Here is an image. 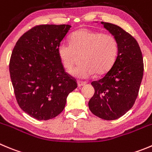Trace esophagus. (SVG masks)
Segmentation results:
<instances>
[{
    "instance_id": "34e87169",
    "label": "esophagus",
    "mask_w": 152,
    "mask_h": 152,
    "mask_svg": "<svg viewBox=\"0 0 152 152\" xmlns=\"http://www.w3.org/2000/svg\"><path fill=\"white\" fill-rule=\"evenodd\" d=\"M86 83H83V82H78V83H77L78 87H79V88H80V87H82V86H85V85H86Z\"/></svg>"
}]
</instances>
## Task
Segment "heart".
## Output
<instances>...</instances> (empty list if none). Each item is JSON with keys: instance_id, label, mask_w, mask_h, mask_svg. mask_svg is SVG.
<instances>
[{"instance_id": "heart-1", "label": "heart", "mask_w": 152, "mask_h": 152, "mask_svg": "<svg viewBox=\"0 0 152 152\" xmlns=\"http://www.w3.org/2000/svg\"><path fill=\"white\" fill-rule=\"evenodd\" d=\"M58 54L65 69L70 70L83 56V64L70 73L80 79H86L94 74L108 73L115 62L118 54V43L114 36L82 28L71 36V42H62Z\"/></svg>"}]
</instances>
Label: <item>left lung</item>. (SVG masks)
I'll use <instances>...</instances> for the list:
<instances>
[{
    "instance_id": "left-lung-1",
    "label": "left lung",
    "mask_w": 152,
    "mask_h": 152,
    "mask_svg": "<svg viewBox=\"0 0 152 152\" xmlns=\"http://www.w3.org/2000/svg\"><path fill=\"white\" fill-rule=\"evenodd\" d=\"M101 24L117 39L118 54L110 71L91 83L95 92L88 107L100 118L115 120L124 115L135 103L143 76V58L134 37L118 25Z\"/></svg>"
}]
</instances>
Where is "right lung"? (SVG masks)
<instances>
[{"label":"right lung","instance_id":"1","mask_svg":"<svg viewBox=\"0 0 152 152\" xmlns=\"http://www.w3.org/2000/svg\"><path fill=\"white\" fill-rule=\"evenodd\" d=\"M71 26L41 25L21 37L12 50L10 73L17 103L31 117L49 120L64 110L68 94L77 88L64 72L58 54Z\"/></svg>","mask_w":152,"mask_h":152}]
</instances>
